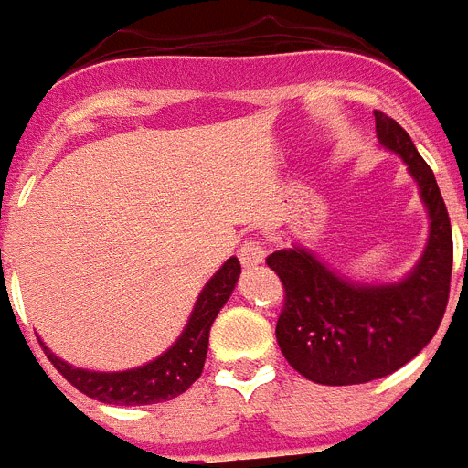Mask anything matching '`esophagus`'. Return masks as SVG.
Segmentation results:
<instances>
[{
  "instance_id": "esophagus-1",
  "label": "esophagus",
  "mask_w": 468,
  "mask_h": 468,
  "mask_svg": "<svg viewBox=\"0 0 468 468\" xmlns=\"http://www.w3.org/2000/svg\"><path fill=\"white\" fill-rule=\"evenodd\" d=\"M264 258H267V248L262 241H246L239 250V260L246 270H258Z\"/></svg>"
}]
</instances>
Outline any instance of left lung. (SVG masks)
I'll list each match as a JSON object with an SVG mask.
<instances>
[{
  "instance_id": "obj_1",
  "label": "left lung",
  "mask_w": 468,
  "mask_h": 468,
  "mask_svg": "<svg viewBox=\"0 0 468 468\" xmlns=\"http://www.w3.org/2000/svg\"><path fill=\"white\" fill-rule=\"evenodd\" d=\"M379 144L405 161L429 213L427 248L396 283H354L302 246L267 264L285 288L276 342L285 361L316 384L346 387L387 378L431 342L452 276V229L433 171L399 122L375 110Z\"/></svg>"
}]
</instances>
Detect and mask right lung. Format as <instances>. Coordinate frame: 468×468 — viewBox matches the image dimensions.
<instances>
[{"label": "right lung", "mask_w": 468, "mask_h": 468, "mask_svg": "<svg viewBox=\"0 0 468 468\" xmlns=\"http://www.w3.org/2000/svg\"><path fill=\"white\" fill-rule=\"evenodd\" d=\"M239 274H241L239 260H227L220 270L215 271L213 279L204 285L201 295L197 297L192 316L176 345L168 346L159 358L133 367V370L95 373V370H84V367H74L60 361L48 346H44V342H41V349L48 361L56 366L58 373L89 399L110 405H150L171 400L185 394L201 378L206 354H208L210 325L220 309L225 307V302L229 300Z\"/></svg>", "instance_id": "right-lung-1"}]
</instances>
